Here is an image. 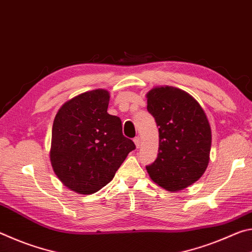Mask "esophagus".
Instances as JSON below:
<instances>
[{"label": "esophagus", "mask_w": 252, "mask_h": 252, "mask_svg": "<svg viewBox=\"0 0 252 252\" xmlns=\"http://www.w3.org/2000/svg\"><path fill=\"white\" fill-rule=\"evenodd\" d=\"M133 141H134V143H135V147L136 148H140V147H141V140H140V138H139V136H135V138L133 139Z\"/></svg>", "instance_id": "34e87169"}]
</instances>
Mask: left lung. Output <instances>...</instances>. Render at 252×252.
Wrapping results in <instances>:
<instances>
[{"label": "left lung", "mask_w": 252, "mask_h": 252, "mask_svg": "<svg viewBox=\"0 0 252 252\" xmlns=\"http://www.w3.org/2000/svg\"><path fill=\"white\" fill-rule=\"evenodd\" d=\"M147 97V109L159 126V153L147 171L160 187L176 192L198 181L206 171L210 125L198 102L180 89L153 88Z\"/></svg>", "instance_id": "obj_1"}]
</instances>
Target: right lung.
<instances>
[{
	"label": "right lung",
	"mask_w": 252,
	"mask_h": 252,
	"mask_svg": "<svg viewBox=\"0 0 252 252\" xmlns=\"http://www.w3.org/2000/svg\"><path fill=\"white\" fill-rule=\"evenodd\" d=\"M106 90L84 92L63 104L54 118L50 159L65 187L91 194L112 180L135 144L122 133L120 118L108 113Z\"/></svg>",
	"instance_id": "obj_1"
}]
</instances>
